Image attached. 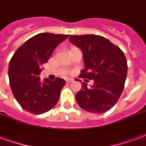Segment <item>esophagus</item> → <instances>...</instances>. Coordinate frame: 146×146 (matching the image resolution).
<instances>
[{
  "instance_id": "obj_1",
  "label": "esophagus",
  "mask_w": 146,
  "mask_h": 146,
  "mask_svg": "<svg viewBox=\"0 0 146 146\" xmlns=\"http://www.w3.org/2000/svg\"><path fill=\"white\" fill-rule=\"evenodd\" d=\"M74 81V80L73 78H68L66 79V82H69V83H71V82H73Z\"/></svg>"
}]
</instances>
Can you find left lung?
<instances>
[{"label": "left lung", "mask_w": 146, "mask_h": 146, "mask_svg": "<svg viewBox=\"0 0 146 146\" xmlns=\"http://www.w3.org/2000/svg\"><path fill=\"white\" fill-rule=\"evenodd\" d=\"M70 41L83 51L85 69L80 76L94 80L88 88L82 83V88L76 94L80 107L93 113H104L116 104L120 97L127 73V59L122 50L98 35H71Z\"/></svg>", "instance_id": "8db88e82"}]
</instances>
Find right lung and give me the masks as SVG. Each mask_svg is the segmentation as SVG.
Listing matches in <instances>:
<instances>
[{"mask_svg": "<svg viewBox=\"0 0 146 146\" xmlns=\"http://www.w3.org/2000/svg\"><path fill=\"white\" fill-rule=\"evenodd\" d=\"M69 35L42 33L18 48L10 60L8 77L13 95L21 107L33 114L48 112L58 101L66 81L57 77L41 82L39 74L54 48Z\"/></svg>", "mask_w": 146, "mask_h": 146, "instance_id": "1", "label": "right lung"}]
</instances>
